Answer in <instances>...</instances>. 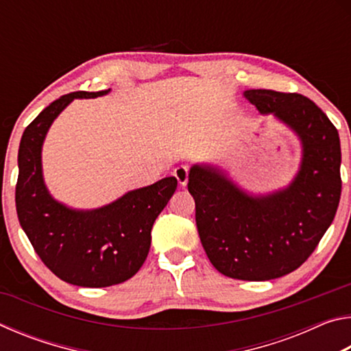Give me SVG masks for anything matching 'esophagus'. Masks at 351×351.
Masks as SVG:
<instances>
[{
  "label": "esophagus",
  "instance_id": "34e87169",
  "mask_svg": "<svg viewBox=\"0 0 351 351\" xmlns=\"http://www.w3.org/2000/svg\"><path fill=\"white\" fill-rule=\"evenodd\" d=\"M173 176L178 180V182L181 184V186H186L187 180H189V169L186 165H180V167H176L173 170Z\"/></svg>",
  "mask_w": 351,
  "mask_h": 351
}]
</instances>
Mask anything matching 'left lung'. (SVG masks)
Masks as SVG:
<instances>
[{"instance_id":"1","label":"left lung","mask_w":351,"mask_h":351,"mask_svg":"<svg viewBox=\"0 0 351 351\" xmlns=\"http://www.w3.org/2000/svg\"><path fill=\"white\" fill-rule=\"evenodd\" d=\"M246 99L300 136L304 161L287 190L251 198L218 170L195 165L187 189L199 240L210 263L239 280H271L295 271L317 247L341 199L339 133L305 96L249 90Z\"/></svg>"}]
</instances>
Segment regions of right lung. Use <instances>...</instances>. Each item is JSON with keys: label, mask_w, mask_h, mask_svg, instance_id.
<instances>
[{"label": "right lung", "mask_w": 351, "mask_h": 351, "mask_svg": "<svg viewBox=\"0 0 351 351\" xmlns=\"http://www.w3.org/2000/svg\"><path fill=\"white\" fill-rule=\"evenodd\" d=\"M108 91L64 94L26 127L19 150L15 206L20 224L41 261L77 287L104 288L132 278L150 251L154 219L175 193V176L128 192L96 210H71L47 193L41 176V145L47 128L74 97Z\"/></svg>", "instance_id": "1"}]
</instances>
